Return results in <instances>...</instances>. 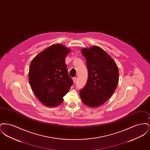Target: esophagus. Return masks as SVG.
<instances>
[{
  "mask_svg": "<svg viewBox=\"0 0 150 150\" xmlns=\"http://www.w3.org/2000/svg\"><path fill=\"white\" fill-rule=\"evenodd\" d=\"M72 80H73L74 83H76V80H77V78H76V77H74V78H73Z\"/></svg>",
  "mask_w": 150,
  "mask_h": 150,
  "instance_id": "1",
  "label": "esophagus"
}]
</instances>
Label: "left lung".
I'll use <instances>...</instances> for the list:
<instances>
[{"label": "left lung", "mask_w": 150, "mask_h": 150, "mask_svg": "<svg viewBox=\"0 0 150 150\" xmlns=\"http://www.w3.org/2000/svg\"><path fill=\"white\" fill-rule=\"evenodd\" d=\"M81 52L86 58L88 79L80 91V96L86 106L99 107L114 93L119 82L118 67L111 57L98 46Z\"/></svg>", "instance_id": "left-lung-1"}]
</instances>
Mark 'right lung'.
I'll use <instances>...</instances> for the list:
<instances>
[{
	"label": "right lung",
	"instance_id": "1",
	"mask_svg": "<svg viewBox=\"0 0 150 150\" xmlns=\"http://www.w3.org/2000/svg\"><path fill=\"white\" fill-rule=\"evenodd\" d=\"M70 52L62 44L52 45L36 56L30 64V85L38 100L47 106L61 104L73 84L65 64V57Z\"/></svg>",
	"mask_w": 150,
	"mask_h": 150
}]
</instances>
